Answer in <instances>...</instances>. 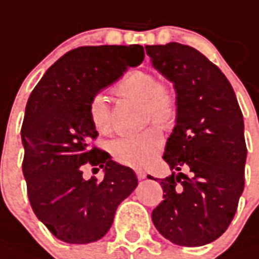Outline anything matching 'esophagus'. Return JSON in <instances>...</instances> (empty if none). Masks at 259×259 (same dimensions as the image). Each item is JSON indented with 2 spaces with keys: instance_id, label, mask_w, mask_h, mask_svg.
<instances>
[{
  "instance_id": "esophagus-1",
  "label": "esophagus",
  "mask_w": 259,
  "mask_h": 259,
  "mask_svg": "<svg viewBox=\"0 0 259 259\" xmlns=\"http://www.w3.org/2000/svg\"><path fill=\"white\" fill-rule=\"evenodd\" d=\"M136 174H137V178L141 181V179H145L148 177L147 171H144V169H136Z\"/></svg>"
}]
</instances>
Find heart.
<instances>
[{
    "mask_svg": "<svg viewBox=\"0 0 259 259\" xmlns=\"http://www.w3.org/2000/svg\"><path fill=\"white\" fill-rule=\"evenodd\" d=\"M115 92L123 98L145 104L147 119L160 127H169L177 118V98L172 88L160 84L157 77L148 70H133L127 73L116 85ZM90 118L100 134L112 132L111 110L103 95H96L90 103ZM164 143L163 134L152 126L140 133L127 134L114 140L111 153L122 164L145 168L155 160Z\"/></svg>",
    "mask_w": 259,
    "mask_h": 259,
    "instance_id": "b5f03b06",
    "label": "heart"
}]
</instances>
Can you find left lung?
Returning <instances> with one entry per match:
<instances>
[{
	"mask_svg": "<svg viewBox=\"0 0 259 259\" xmlns=\"http://www.w3.org/2000/svg\"><path fill=\"white\" fill-rule=\"evenodd\" d=\"M145 50L177 94V123L163 159L178 174L160 179L164 200L152 222L172 243L204 246L226 232L243 193V115L227 77L198 50L177 42Z\"/></svg>",
	"mask_w": 259,
	"mask_h": 259,
	"instance_id": "left-lung-1",
	"label": "left lung"
}]
</instances>
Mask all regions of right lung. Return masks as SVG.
Segmentation results:
<instances>
[{
  "label": "right lung",
  "instance_id": "obj_1",
  "mask_svg": "<svg viewBox=\"0 0 259 259\" xmlns=\"http://www.w3.org/2000/svg\"><path fill=\"white\" fill-rule=\"evenodd\" d=\"M144 57L140 45L78 47L51 65L29 95L21 126L23 174L33 213L62 242L102 239L118 205L137 187L133 169L91 145L98 132L90 103ZM85 165L103 168L104 181L85 180Z\"/></svg>",
  "mask_w": 259,
  "mask_h": 259
}]
</instances>
